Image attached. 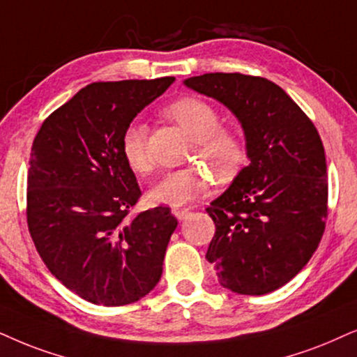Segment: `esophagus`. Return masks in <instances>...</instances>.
Returning a JSON list of instances; mask_svg holds the SVG:
<instances>
[{"mask_svg": "<svg viewBox=\"0 0 357 357\" xmlns=\"http://www.w3.org/2000/svg\"><path fill=\"white\" fill-rule=\"evenodd\" d=\"M173 214L176 215V218H178V220H184L189 214H191V211L186 209V207H183V209H179V207H174Z\"/></svg>", "mask_w": 357, "mask_h": 357, "instance_id": "34e87169", "label": "esophagus"}]
</instances>
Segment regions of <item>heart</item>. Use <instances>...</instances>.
<instances>
[{"label": "heart", "mask_w": 357, "mask_h": 357, "mask_svg": "<svg viewBox=\"0 0 357 357\" xmlns=\"http://www.w3.org/2000/svg\"><path fill=\"white\" fill-rule=\"evenodd\" d=\"M168 115L196 139V155L206 161L219 181L234 178L245 161V145L236 130L220 126L215 108L201 98L183 97L168 107ZM121 155L135 173H148L151 160L148 155L146 126L132 121L121 135ZM211 174L201 166L168 171L150 189L155 204L179 207L196 201L207 192Z\"/></svg>", "instance_id": "heart-1"}]
</instances>
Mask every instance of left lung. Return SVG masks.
<instances>
[{
	"mask_svg": "<svg viewBox=\"0 0 357 357\" xmlns=\"http://www.w3.org/2000/svg\"><path fill=\"white\" fill-rule=\"evenodd\" d=\"M184 84L237 116L250 160L206 209L215 224L206 259L220 285L238 295L277 290L308 264L326 227V158L317 126L268 79L215 72Z\"/></svg>",
	"mask_w": 357,
	"mask_h": 357,
	"instance_id": "8db88e82",
	"label": "left lung"
}]
</instances>
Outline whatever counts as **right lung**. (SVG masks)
<instances>
[{"instance_id": "add662e5", "label": "right lung", "mask_w": 357, "mask_h": 357, "mask_svg": "<svg viewBox=\"0 0 357 357\" xmlns=\"http://www.w3.org/2000/svg\"><path fill=\"white\" fill-rule=\"evenodd\" d=\"M174 77L93 82L44 120L28 171L29 234L62 285L93 305L123 306L163 273L178 220L169 207L130 218L142 191L121 135Z\"/></svg>"}]
</instances>
